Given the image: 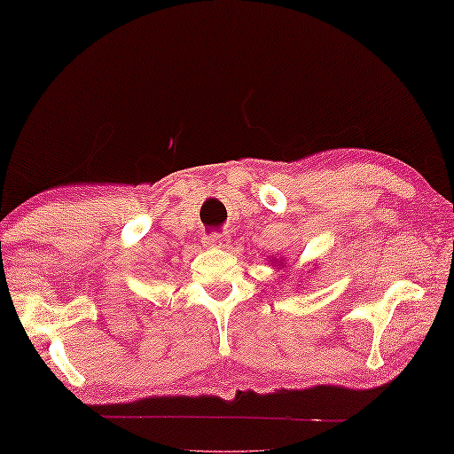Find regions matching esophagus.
Returning a JSON list of instances; mask_svg holds the SVG:
<instances>
[{
    "label": "esophagus",
    "mask_w": 454,
    "mask_h": 454,
    "mask_svg": "<svg viewBox=\"0 0 454 454\" xmlns=\"http://www.w3.org/2000/svg\"><path fill=\"white\" fill-rule=\"evenodd\" d=\"M229 241V235H211V237H205V245H215V247H225V243Z\"/></svg>",
    "instance_id": "1"
}]
</instances>
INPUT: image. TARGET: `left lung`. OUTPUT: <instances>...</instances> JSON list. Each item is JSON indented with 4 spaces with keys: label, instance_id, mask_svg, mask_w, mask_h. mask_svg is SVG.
Returning a JSON list of instances; mask_svg holds the SVG:
<instances>
[{
    "label": "left lung",
    "instance_id": "obj_1",
    "mask_svg": "<svg viewBox=\"0 0 454 454\" xmlns=\"http://www.w3.org/2000/svg\"><path fill=\"white\" fill-rule=\"evenodd\" d=\"M281 263H284V262H281Z\"/></svg>",
    "mask_w": 454,
    "mask_h": 454
}]
</instances>
